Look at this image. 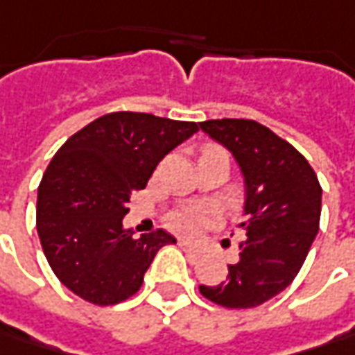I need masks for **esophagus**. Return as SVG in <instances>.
Listing matches in <instances>:
<instances>
[{"label": "esophagus", "mask_w": 355, "mask_h": 355, "mask_svg": "<svg viewBox=\"0 0 355 355\" xmlns=\"http://www.w3.org/2000/svg\"><path fill=\"white\" fill-rule=\"evenodd\" d=\"M178 246L187 252V254H191V256H200L202 254V250L194 244V242H191V240H187V239H180L178 240Z\"/></svg>", "instance_id": "1"}]
</instances>
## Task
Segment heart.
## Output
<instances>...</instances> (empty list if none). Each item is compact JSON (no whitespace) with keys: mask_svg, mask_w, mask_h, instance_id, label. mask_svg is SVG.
<instances>
[{"mask_svg":"<svg viewBox=\"0 0 355 355\" xmlns=\"http://www.w3.org/2000/svg\"><path fill=\"white\" fill-rule=\"evenodd\" d=\"M208 223V214L202 208H184L171 214V226L182 234H196Z\"/></svg>","mask_w":355,"mask_h":355,"instance_id":"obj_1","label":"heart"}]
</instances>
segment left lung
Masks as SVG:
<instances>
[{
    "instance_id": "8db88e82",
    "label": "left lung",
    "mask_w": 355,
    "mask_h": 355,
    "mask_svg": "<svg viewBox=\"0 0 355 355\" xmlns=\"http://www.w3.org/2000/svg\"><path fill=\"white\" fill-rule=\"evenodd\" d=\"M236 162L244 187L240 223L246 239L218 286L200 294L224 308H254L280 294L300 272L316 239L322 187L310 162L268 127L248 119L198 125Z\"/></svg>"
}]
</instances>
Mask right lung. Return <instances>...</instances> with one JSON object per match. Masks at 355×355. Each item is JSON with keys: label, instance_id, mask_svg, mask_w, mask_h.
<instances>
[{"label": "right lung", "instance_id": "obj_1", "mask_svg": "<svg viewBox=\"0 0 355 355\" xmlns=\"http://www.w3.org/2000/svg\"><path fill=\"white\" fill-rule=\"evenodd\" d=\"M198 131L196 123L119 111L89 123L55 153L37 191V234L55 276L87 302L132 296L173 234L135 239L123 226L135 191L157 164Z\"/></svg>", "mask_w": 355, "mask_h": 355}]
</instances>
